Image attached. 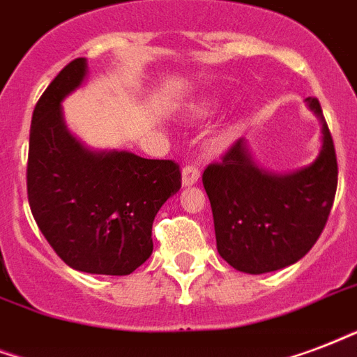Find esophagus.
<instances>
[{
    "label": "esophagus",
    "mask_w": 357,
    "mask_h": 357,
    "mask_svg": "<svg viewBox=\"0 0 357 357\" xmlns=\"http://www.w3.org/2000/svg\"><path fill=\"white\" fill-rule=\"evenodd\" d=\"M198 179H200V170L195 165H187L181 170V181H183V185H195Z\"/></svg>",
    "instance_id": "obj_1"
}]
</instances>
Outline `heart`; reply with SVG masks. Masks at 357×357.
Returning <instances> with one entry per match:
<instances>
[{
    "label": "heart",
    "instance_id": "obj_1",
    "mask_svg": "<svg viewBox=\"0 0 357 357\" xmlns=\"http://www.w3.org/2000/svg\"><path fill=\"white\" fill-rule=\"evenodd\" d=\"M213 100H206V102H202V105L197 106V114L198 116H202V114H208L211 108H213Z\"/></svg>",
    "mask_w": 357,
    "mask_h": 357
}]
</instances>
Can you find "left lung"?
<instances>
[{
  "mask_svg": "<svg viewBox=\"0 0 357 357\" xmlns=\"http://www.w3.org/2000/svg\"><path fill=\"white\" fill-rule=\"evenodd\" d=\"M322 121V149L311 167L271 174L251 160L243 138L202 174L213 211L217 251L243 273H268L298 262L320 238L337 190V155L317 99H307Z\"/></svg>",
  "mask_w": 357,
  "mask_h": 357,
  "instance_id": "8db88e82",
  "label": "left lung"
}]
</instances>
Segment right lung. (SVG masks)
<instances>
[{
  "instance_id": "add662e5",
  "label": "right lung",
  "mask_w": 357,
  "mask_h": 357,
  "mask_svg": "<svg viewBox=\"0 0 357 357\" xmlns=\"http://www.w3.org/2000/svg\"><path fill=\"white\" fill-rule=\"evenodd\" d=\"M84 76L86 59H73L35 105L27 200L39 230L67 266L129 275L153 252L155 215L181 187V170L174 160L129 151L93 153L70 136L61 100Z\"/></svg>"
}]
</instances>
